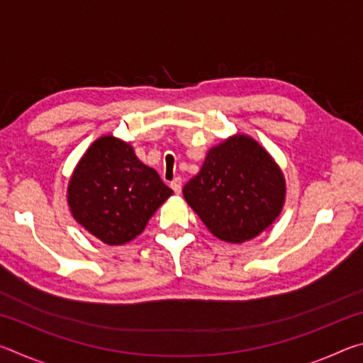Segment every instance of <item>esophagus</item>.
<instances>
[{
	"instance_id": "1",
	"label": "esophagus",
	"mask_w": 363,
	"mask_h": 363,
	"mask_svg": "<svg viewBox=\"0 0 363 363\" xmlns=\"http://www.w3.org/2000/svg\"><path fill=\"white\" fill-rule=\"evenodd\" d=\"M169 186H171V189H173V190H174V194H181V187H182V182H181V179H179V177H176V179H173V181H171V184H169Z\"/></svg>"
}]
</instances>
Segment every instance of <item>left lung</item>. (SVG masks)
Returning a JSON list of instances; mask_svg holds the SVG:
<instances>
[{"mask_svg":"<svg viewBox=\"0 0 363 363\" xmlns=\"http://www.w3.org/2000/svg\"><path fill=\"white\" fill-rule=\"evenodd\" d=\"M182 194L214 237L243 243L280 216L286 184L279 164L257 140L233 134L208 150Z\"/></svg>","mask_w":363,"mask_h":363,"instance_id":"8db88e82","label":"left lung"}]
</instances>
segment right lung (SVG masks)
<instances>
[{
    "instance_id": "right-lung-1",
    "label": "right lung",
    "mask_w": 363,
    "mask_h": 363,
    "mask_svg": "<svg viewBox=\"0 0 363 363\" xmlns=\"http://www.w3.org/2000/svg\"><path fill=\"white\" fill-rule=\"evenodd\" d=\"M173 195L158 173L112 136L96 139L79 158L67 187L73 219L110 247L143 233L149 219Z\"/></svg>"
}]
</instances>
